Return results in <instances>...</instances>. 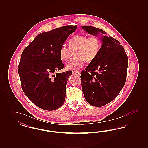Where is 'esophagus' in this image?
Masks as SVG:
<instances>
[{
	"instance_id": "1",
	"label": "esophagus",
	"mask_w": 148,
	"mask_h": 148,
	"mask_svg": "<svg viewBox=\"0 0 148 148\" xmlns=\"http://www.w3.org/2000/svg\"><path fill=\"white\" fill-rule=\"evenodd\" d=\"M73 73L75 74H76V75H77L78 76H80V74H81V72L79 71H73Z\"/></svg>"
}]
</instances>
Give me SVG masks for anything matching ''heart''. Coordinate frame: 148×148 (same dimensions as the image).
Listing matches in <instances>:
<instances>
[{"mask_svg": "<svg viewBox=\"0 0 148 148\" xmlns=\"http://www.w3.org/2000/svg\"><path fill=\"white\" fill-rule=\"evenodd\" d=\"M101 46V40L98 36L77 35L71 38L69 45L63 44L59 49L61 60L67 62L75 52V59L67 64L66 69L77 71L82 67L85 62L90 63L98 55Z\"/></svg>", "mask_w": 148, "mask_h": 148, "instance_id": "1", "label": "heart"}]
</instances>
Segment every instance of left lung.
Wrapping results in <instances>:
<instances>
[{
	"mask_svg": "<svg viewBox=\"0 0 148 148\" xmlns=\"http://www.w3.org/2000/svg\"><path fill=\"white\" fill-rule=\"evenodd\" d=\"M82 28L88 33L106 34L102 29L90 26ZM98 55L81 73L82 89L85 99L90 105L100 107L115 98L127 78L128 58L123 47L112 36H102Z\"/></svg>",
	"mask_w": 148,
	"mask_h": 148,
	"instance_id": "obj_1",
	"label": "left lung"
}]
</instances>
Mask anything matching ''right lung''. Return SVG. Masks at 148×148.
Segmentation results:
<instances>
[{
	"instance_id": "1",
	"label": "right lung",
	"mask_w": 148,
	"mask_h": 148,
	"mask_svg": "<svg viewBox=\"0 0 148 148\" xmlns=\"http://www.w3.org/2000/svg\"><path fill=\"white\" fill-rule=\"evenodd\" d=\"M77 28V25H67L42 33L22 52L18 68L21 88L42 109L56 110L65 101L66 83L72 71L56 73L64 67L59 49Z\"/></svg>"
}]
</instances>
